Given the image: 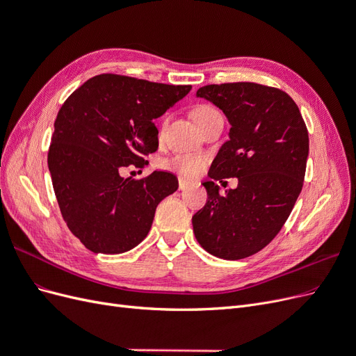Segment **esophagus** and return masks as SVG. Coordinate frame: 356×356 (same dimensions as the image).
<instances>
[{
    "label": "esophagus",
    "instance_id": "obj_1",
    "mask_svg": "<svg viewBox=\"0 0 356 356\" xmlns=\"http://www.w3.org/2000/svg\"><path fill=\"white\" fill-rule=\"evenodd\" d=\"M178 186H179V190H186L190 186V181L181 177V178H178Z\"/></svg>",
    "mask_w": 356,
    "mask_h": 356
}]
</instances>
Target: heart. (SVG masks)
Listing matches in <instances>:
<instances>
[{
    "instance_id": "b5f03b06",
    "label": "heart",
    "mask_w": 356,
    "mask_h": 356,
    "mask_svg": "<svg viewBox=\"0 0 356 356\" xmlns=\"http://www.w3.org/2000/svg\"><path fill=\"white\" fill-rule=\"evenodd\" d=\"M217 113L218 111L211 105H197L196 108L193 110L191 115H193V120L197 123V126H200L208 117ZM203 165H204V157L195 156V154H177L165 161L166 168L175 170L184 177H196L202 170Z\"/></svg>"
}]
</instances>
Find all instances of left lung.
I'll return each instance as SVG.
<instances>
[{"instance_id":"1","label":"left lung","mask_w":356,"mask_h":356,"mask_svg":"<svg viewBox=\"0 0 356 356\" xmlns=\"http://www.w3.org/2000/svg\"><path fill=\"white\" fill-rule=\"evenodd\" d=\"M196 96L217 105L232 127L203 182L208 200L193 215V232L204 251L241 260L270 243L293 211L306 174L307 127L293 98L276 88L208 84ZM224 177H238V187L220 195L216 181Z\"/></svg>"}]
</instances>
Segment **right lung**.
<instances>
[{
    "label": "right lung",
    "instance_id": "right-lung-1",
    "mask_svg": "<svg viewBox=\"0 0 356 356\" xmlns=\"http://www.w3.org/2000/svg\"><path fill=\"white\" fill-rule=\"evenodd\" d=\"M190 90L101 74L60 106L47 154L53 190L68 229L92 252L122 254L141 243L157 204L177 191L170 172L143 179L120 172L148 163L144 157L159 148L153 120Z\"/></svg>",
    "mask_w": 356,
    "mask_h": 356
}]
</instances>
